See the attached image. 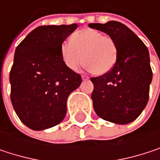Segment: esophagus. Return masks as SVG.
<instances>
[{"mask_svg":"<svg viewBox=\"0 0 160 160\" xmlns=\"http://www.w3.org/2000/svg\"><path fill=\"white\" fill-rule=\"evenodd\" d=\"M81 79H82V80H89V77H87V76H85V75H82V76H81Z\"/></svg>","mask_w":160,"mask_h":160,"instance_id":"34e87169","label":"esophagus"}]
</instances>
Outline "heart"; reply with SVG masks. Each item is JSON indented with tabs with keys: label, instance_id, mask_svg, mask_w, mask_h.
I'll list each match as a JSON object with an SVG mask.
<instances>
[{
	"label": "heart",
	"instance_id": "heart-1",
	"mask_svg": "<svg viewBox=\"0 0 160 160\" xmlns=\"http://www.w3.org/2000/svg\"><path fill=\"white\" fill-rule=\"evenodd\" d=\"M60 53L70 70H78L83 61L84 67L92 74L102 76L116 65L118 47L111 37L92 28H84L72 35L71 42L61 44Z\"/></svg>",
	"mask_w": 160,
	"mask_h": 160
}]
</instances>
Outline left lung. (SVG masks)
<instances>
[{
	"mask_svg": "<svg viewBox=\"0 0 160 160\" xmlns=\"http://www.w3.org/2000/svg\"><path fill=\"white\" fill-rule=\"evenodd\" d=\"M89 27L108 34L118 47L114 68L103 76L91 79L93 109L105 120L121 125L131 123L143 112L149 98L153 76L148 49L120 22L92 23Z\"/></svg>",
	"mask_w": 160,
	"mask_h": 160,
	"instance_id": "obj_1",
	"label": "left lung"
}]
</instances>
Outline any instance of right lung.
<instances>
[{"label": "right lung", "instance_id": "right-lung-1", "mask_svg": "<svg viewBox=\"0 0 160 160\" xmlns=\"http://www.w3.org/2000/svg\"><path fill=\"white\" fill-rule=\"evenodd\" d=\"M77 24L41 26L16 47L10 72L11 101L20 120L34 131L59 124L67 114L68 95L81 77L64 64L60 47Z\"/></svg>", "mask_w": 160, "mask_h": 160}]
</instances>
